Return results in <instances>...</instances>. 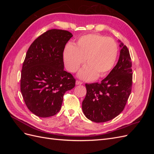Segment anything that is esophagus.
<instances>
[{"instance_id": "1", "label": "esophagus", "mask_w": 154, "mask_h": 154, "mask_svg": "<svg viewBox=\"0 0 154 154\" xmlns=\"http://www.w3.org/2000/svg\"><path fill=\"white\" fill-rule=\"evenodd\" d=\"M76 84L77 85H82V84H83V82H80V81H79V80H76Z\"/></svg>"}]
</instances>
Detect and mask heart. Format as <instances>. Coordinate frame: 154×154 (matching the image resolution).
<instances>
[{"mask_svg": "<svg viewBox=\"0 0 154 154\" xmlns=\"http://www.w3.org/2000/svg\"><path fill=\"white\" fill-rule=\"evenodd\" d=\"M118 54V46L110 38L100 34H88L81 36L75 45L68 44L64 49L63 58L70 72H76L85 62L86 66L79 76L92 80L97 76L103 78L114 67Z\"/></svg>", "mask_w": 154, "mask_h": 154, "instance_id": "b5f03b06", "label": "heart"}]
</instances>
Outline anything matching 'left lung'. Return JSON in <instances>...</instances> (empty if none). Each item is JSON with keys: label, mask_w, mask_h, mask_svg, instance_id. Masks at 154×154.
<instances>
[{"label": "left lung", "mask_w": 154, "mask_h": 154, "mask_svg": "<svg viewBox=\"0 0 154 154\" xmlns=\"http://www.w3.org/2000/svg\"><path fill=\"white\" fill-rule=\"evenodd\" d=\"M118 62L101 83L85 84L87 94L82 110L92 122L103 123L123 110L132 91V70L129 51L121 43Z\"/></svg>", "instance_id": "left-lung-1"}]
</instances>
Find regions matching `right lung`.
<instances>
[{
	"mask_svg": "<svg viewBox=\"0 0 154 154\" xmlns=\"http://www.w3.org/2000/svg\"><path fill=\"white\" fill-rule=\"evenodd\" d=\"M72 36L66 30L50 29L35 40L27 51L20 91L27 108L38 117L57 114L64 94L75 86L73 76L63 70V53Z\"/></svg>",
	"mask_w": 154,
	"mask_h": 154,
	"instance_id": "add662e5",
	"label": "right lung"
}]
</instances>
